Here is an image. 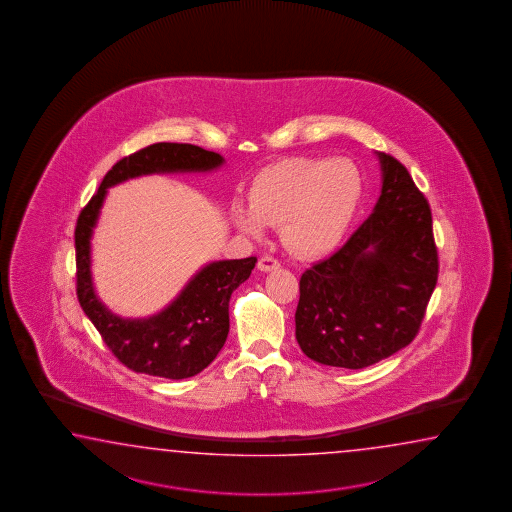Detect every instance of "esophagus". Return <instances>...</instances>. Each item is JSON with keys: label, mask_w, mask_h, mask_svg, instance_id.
Listing matches in <instances>:
<instances>
[{"label": "esophagus", "mask_w": 512, "mask_h": 512, "mask_svg": "<svg viewBox=\"0 0 512 512\" xmlns=\"http://www.w3.org/2000/svg\"><path fill=\"white\" fill-rule=\"evenodd\" d=\"M282 265H280V261L276 260V258H272V256H263L258 261V269L263 272L276 271V269H280Z\"/></svg>", "instance_id": "34e87169"}]
</instances>
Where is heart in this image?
Masks as SVG:
<instances>
[{"label": "heart", "instance_id": "heart-1", "mask_svg": "<svg viewBox=\"0 0 512 512\" xmlns=\"http://www.w3.org/2000/svg\"><path fill=\"white\" fill-rule=\"evenodd\" d=\"M362 175L349 159L294 157L261 168L249 186V208L230 207L238 229L261 238L265 225H282L285 245L302 258L335 251L357 214Z\"/></svg>", "mask_w": 512, "mask_h": 512}]
</instances>
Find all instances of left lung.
Returning a JSON list of instances; mask_svg holds the SVG:
<instances>
[{
    "instance_id": "left-lung-1",
    "label": "left lung",
    "mask_w": 512,
    "mask_h": 512,
    "mask_svg": "<svg viewBox=\"0 0 512 512\" xmlns=\"http://www.w3.org/2000/svg\"><path fill=\"white\" fill-rule=\"evenodd\" d=\"M377 157L382 188L370 218L300 278L296 340L335 368H368L406 348L437 283L430 205L403 164Z\"/></svg>"
}]
</instances>
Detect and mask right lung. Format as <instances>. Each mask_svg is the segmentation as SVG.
I'll use <instances>...</instances> for the list:
<instances>
[{
	"label": "right lung",
	"mask_w": 512,
	"mask_h": 512,
	"mask_svg": "<svg viewBox=\"0 0 512 512\" xmlns=\"http://www.w3.org/2000/svg\"><path fill=\"white\" fill-rule=\"evenodd\" d=\"M225 159L194 144L157 142L120 159L80 212L75 229L77 296L111 353L130 370L163 379H188L218 357L229 335L232 293L251 276L256 258L210 261L163 311L122 318L100 302L91 274V238L108 188L152 174H205Z\"/></svg>",
	"instance_id": "add662e5"
}]
</instances>
